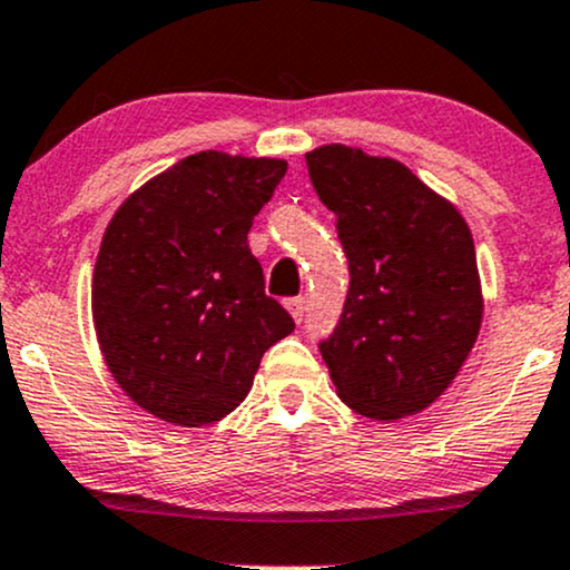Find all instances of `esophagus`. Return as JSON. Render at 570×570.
Listing matches in <instances>:
<instances>
[{"mask_svg":"<svg viewBox=\"0 0 570 570\" xmlns=\"http://www.w3.org/2000/svg\"><path fill=\"white\" fill-rule=\"evenodd\" d=\"M285 306H287V312L293 314V320H296V323H301V320H304V312H306V298L304 296L287 298Z\"/></svg>","mask_w":570,"mask_h":570,"instance_id":"esophagus-1","label":"esophagus"}]
</instances>
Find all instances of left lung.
<instances>
[{"instance_id":"obj_1","label":"left lung","mask_w":570,"mask_h":570,"mask_svg":"<svg viewBox=\"0 0 570 570\" xmlns=\"http://www.w3.org/2000/svg\"><path fill=\"white\" fill-rule=\"evenodd\" d=\"M306 167L350 261L344 312L320 341L338 397L376 421L424 411L483 320L470 226L397 159L320 146Z\"/></svg>"}]
</instances>
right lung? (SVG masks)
I'll list each match as a JSON object with an SVG mask.
<instances>
[{"label":"right lung","mask_w":570,"mask_h":570,"mask_svg":"<svg viewBox=\"0 0 570 570\" xmlns=\"http://www.w3.org/2000/svg\"><path fill=\"white\" fill-rule=\"evenodd\" d=\"M283 159L199 151L114 213L92 272V320L111 376L151 416L178 426L224 419L261 357L293 333L264 293L247 245Z\"/></svg>","instance_id":"add662e5"}]
</instances>
